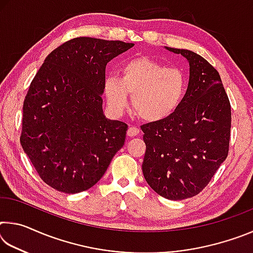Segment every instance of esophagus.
<instances>
[{"mask_svg": "<svg viewBox=\"0 0 253 253\" xmlns=\"http://www.w3.org/2000/svg\"><path fill=\"white\" fill-rule=\"evenodd\" d=\"M139 131H140V130H139V128L131 126V127L128 128V130H127V136H129V137L137 136V135L139 134Z\"/></svg>", "mask_w": 253, "mask_h": 253, "instance_id": "1", "label": "esophagus"}]
</instances>
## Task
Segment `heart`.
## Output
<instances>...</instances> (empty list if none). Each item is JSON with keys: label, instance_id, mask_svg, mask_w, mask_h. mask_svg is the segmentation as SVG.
<instances>
[{"label": "heart", "instance_id": "b5f03b06", "mask_svg": "<svg viewBox=\"0 0 253 253\" xmlns=\"http://www.w3.org/2000/svg\"><path fill=\"white\" fill-rule=\"evenodd\" d=\"M186 91L187 79L182 70L145 57L128 60L119 70V78L108 76L104 83L105 97L115 114L126 109L130 93L136 114L149 123L172 117Z\"/></svg>", "mask_w": 253, "mask_h": 253}]
</instances>
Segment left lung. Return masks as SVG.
Listing matches in <instances>:
<instances>
[{"label": "left lung", "mask_w": 253, "mask_h": 253, "mask_svg": "<svg viewBox=\"0 0 253 253\" xmlns=\"http://www.w3.org/2000/svg\"><path fill=\"white\" fill-rule=\"evenodd\" d=\"M190 65L185 98L172 117L142 126L144 177L157 194L185 200L199 194L229 153L231 106L219 72L190 50L165 46Z\"/></svg>", "instance_id": "obj_1"}]
</instances>
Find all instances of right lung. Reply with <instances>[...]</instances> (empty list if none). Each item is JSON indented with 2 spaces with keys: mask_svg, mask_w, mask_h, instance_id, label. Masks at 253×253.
Here are the masks:
<instances>
[{
  "mask_svg": "<svg viewBox=\"0 0 253 253\" xmlns=\"http://www.w3.org/2000/svg\"><path fill=\"white\" fill-rule=\"evenodd\" d=\"M132 46L75 38L54 49L33 78L20 142L54 190L74 194L92 187L125 144L127 124L105 117L101 95L106 65Z\"/></svg>",
  "mask_w": 253,
  "mask_h": 253,
  "instance_id": "add662e5",
  "label": "right lung"
}]
</instances>
